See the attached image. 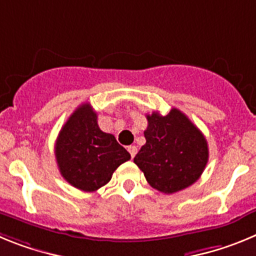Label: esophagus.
Returning a JSON list of instances; mask_svg holds the SVG:
<instances>
[{
	"label": "esophagus",
	"instance_id": "34e87169",
	"mask_svg": "<svg viewBox=\"0 0 256 256\" xmlns=\"http://www.w3.org/2000/svg\"><path fill=\"white\" fill-rule=\"evenodd\" d=\"M128 151L130 154V158H134L136 154H137V148L136 146H128Z\"/></svg>",
	"mask_w": 256,
	"mask_h": 256
}]
</instances>
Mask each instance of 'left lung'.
I'll return each instance as SVG.
<instances>
[{
	"mask_svg": "<svg viewBox=\"0 0 256 256\" xmlns=\"http://www.w3.org/2000/svg\"><path fill=\"white\" fill-rule=\"evenodd\" d=\"M148 118L146 144L134 158L151 187L174 194L194 184L206 166L209 148L204 134L178 108L154 112Z\"/></svg>",
	"mask_w": 256,
	"mask_h": 256,
	"instance_id": "left-lung-1",
	"label": "left lung"
}]
</instances>
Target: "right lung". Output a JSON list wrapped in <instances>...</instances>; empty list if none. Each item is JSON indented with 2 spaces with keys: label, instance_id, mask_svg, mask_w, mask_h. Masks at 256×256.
<instances>
[{
  "label": "right lung",
  "instance_id": "add662e5",
  "mask_svg": "<svg viewBox=\"0 0 256 256\" xmlns=\"http://www.w3.org/2000/svg\"><path fill=\"white\" fill-rule=\"evenodd\" d=\"M58 170L68 183L94 192L112 180L115 169L130 159V152L97 124V114L82 104L62 126L55 144Z\"/></svg>",
  "mask_w": 256,
  "mask_h": 256
}]
</instances>
